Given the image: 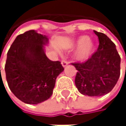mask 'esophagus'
I'll use <instances>...</instances> for the list:
<instances>
[{
    "label": "esophagus",
    "mask_w": 126,
    "mask_h": 126,
    "mask_svg": "<svg viewBox=\"0 0 126 126\" xmlns=\"http://www.w3.org/2000/svg\"><path fill=\"white\" fill-rule=\"evenodd\" d=\"M61 64H62V65H63V67H66L68 65V62L66 60H63L61 61Z\"/></svg>",
    "instance_id": "34e87169"
}]
</instances>
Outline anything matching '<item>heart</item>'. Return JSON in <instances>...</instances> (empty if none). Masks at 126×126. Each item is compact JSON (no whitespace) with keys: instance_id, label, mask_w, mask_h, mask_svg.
Listing matches in <instances>:
<instances>
[{"instance_id":"1","label":"heart","mask_w":126,"mask_h":126,"mask_svg":"<svg viewBox=\"0 0 126 126\" xmlns=\"http://www.w3.org/2000/svg\"><path fill=\"white\" fill-rule=\"evenodd\" d=\"M74 47L81 48L77 55L78 59L81 61L87 59L95 49L93 43L90 41V38L87 36H83L78 38L74 44Z\"/></svg>"}]
</instances>
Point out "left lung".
Returning a JSON list of instances; mask_svg holds the SVG:
<instances>
[{"label": "left lung", "instance_id": "8db88e82", "mask_svg": "<svg viewBox=\"0 0 126 126\" xmlns=\"http://www.w3.org/2000/svg\"><path fill=\"white\" fill-rule=\"evenodd\" d=\"M99 45L83 63H71L78 71L75 85L79 92L88 96H101L115 86L120 74V57L115 44L107 35L94 31Z\"/></svg>", "mask_w": 126, "mask_h": 126}]
</instances>
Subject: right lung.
Returning <instances> with one entry per match:
<instances>
[{"label":"right lung","instance_id":"obj_1","mask_svg":"<svg viewBox=\"0 0 126 126\" xmlns=\"http://www.w3.org/2000/svg\"><path fill=\"white\" fill-rule=\"evenodd\" d=\"M46 36L34 30L16 36L7 53L5 65L8 85L14 95L28 104H38L52 94L58 76L64 68L45 55Z\"/></svg>","mask_w":126,"mask_h":126}]
</instances>
